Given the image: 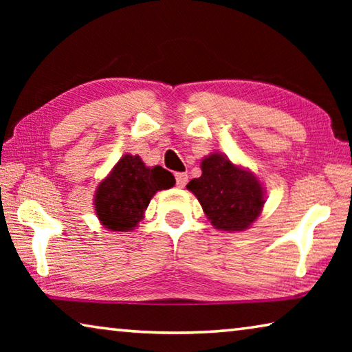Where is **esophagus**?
Listing matches in <instances>:
<instances>
[{"instance_id": "34e87169", "label": "esophagus", "mask_w": 352, "mask_h": 352, "mask_svg": "<svg viewBox=\"0 0 352 352\" xmlns=\"http://www.w3.org/2000/svg\"><path fill=\"white\" fill-rule=\"evenodd\" d=\"M175 180H177V186H178V188L186 186V183H188V174H186V172H177V174H175Z\"/></svg>"}]
</instances>
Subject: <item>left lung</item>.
Listing matches in <instances>:
<instances>
[{
  "mask_svg": "<svg viewBox=\"0 0 352 352\" xmlns=\"http://www.w3.org/2000/svg\"><path fill=\"white\" fill-rule=\"evenodd\" d=\"M186 188L199 199L211 223L223 231L248 228L264 205L258 178L219 153L201 162V177L190 180Z\"/></svg>",
  "mask_w": 352,
  "mask_h": 352,
  "instance_id": "1",
  "label": "left lung"
}]
</instances>
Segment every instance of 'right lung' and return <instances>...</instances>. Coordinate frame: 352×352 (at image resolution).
Returning <instances> with one entry per match:
<instances>
[{"instance_id": "obj_1", "label": "right lung", "mask_w": 352, "mask_h": 352, "mask_svg": "<svg viewBox=\"0 0 352 352\" xmlns=\"http://www.w3.org/2000/svg\"><path fill=\"white\" fill-rule=\"evenodd\" d=\"M174 184V175L162 166L146 168L140 157L124 155L99 184L94 197L96 216L111 231L133 230L153 194Z\"/></svg>"}]
</instances>
